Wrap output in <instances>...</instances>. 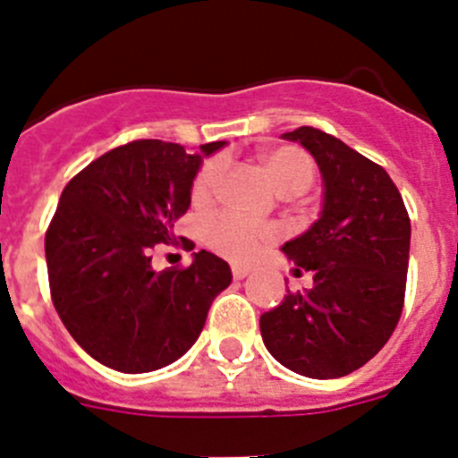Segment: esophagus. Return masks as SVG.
Here are the masks:
<instances>
[{
  "instance_id": "obj_1",
  "label": "esophagus",
  "mask_w": 458,
  "mask_h": 458,
  "mask_svg": "<svg viewBox=\"0 0 458 458\" xmlns=\"http://www.w3.org/2000/svg\"><path fill=\"white\" fill-rule=\"evenodd\" d=\"M232 273L236 279L248 277V275L254 273V266L252 264H232Z\"/></svg>"
}]
</instances>
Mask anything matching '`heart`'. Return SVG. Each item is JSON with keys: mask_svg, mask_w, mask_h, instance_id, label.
Wrapping results in <instances>:
<instances>
[{"mask_svg": "<svg viewBox=\"0 0 458 458\" xmlns=\"http://www.w3.org/2000/svg\"><path fill=\"white\" fill-rule=\"evenodd\" d=\"M264 172L268 174L270 183L275 185L282 197H295V194L305 192L314 181L317 165L311 160L310 153H305L298 147H275L259 156ZM225 174V163L220 157H213L199 174L194 176L192 183V199L197 204H206L213 199L217 185ZM279 232L273 225H261V222L245 220L236 213H220L206 225L204 238L210 250L229 259H250L259 254L270 242L277 241Z\"/></svg>", "mask_w": 458, "mask_h": 458, "instance_id": "b5f03b06", "label": "heart"}]
</instances>
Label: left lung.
<instances>
[{
  "mask_svg": "<svg viewBox=\"0 0 458 458\" xmlns=\"http://www.w3.org/2000/svg\"><path fill=\"white\" fill-rule=\"evenodd\" d=\"M282 137L317 160L323 208L305 233L282 245L314 286L261 314V337L286 369L339 378L369 362L399 323L411 220L396 185L369 157L310 125Z\"/></svg>",
  "mask_w": 458,
  "mask_h": 458,
  "instance_id": "left-lung-1",
  "label": "left lung"
}]
</instances>
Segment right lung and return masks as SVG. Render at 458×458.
I'll list each match as a JSON object with an SVG mask.
<instances>
[{
    "label": "right lung",
    "mask_w": 458,
    "mask_h": 458,
    "mask_svg": "<svg viewBox=\"0 0 458 458\" xmlns=\"http://www.w3.org/2000/svg\"><path fill=\"white\" fill-rule=\"evenodd\" d=\"M225 144H201L190 156L181 144L137 140L93 160L64 188L46 233L52 302L100 365L123 374L172 365L232 284L229 264L206 250L188 268H151V250L176 238L174 222L190 208L201 160Z\"/></svg>",
    "instance_id": "right-lung-1"
}]
</instances>
